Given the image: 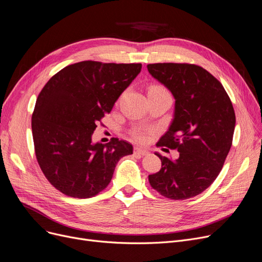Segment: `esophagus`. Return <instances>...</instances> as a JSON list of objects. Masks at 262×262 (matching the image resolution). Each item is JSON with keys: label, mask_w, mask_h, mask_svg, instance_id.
I'll list each match as a JSON object with an SVG mask.
<instances>
[{"label": "esophagus", "mask_w": 262, "mask_h": 262, "mask_svg": "<svg viewBox=\"0 0 262 262\" xmlns=\"http://www.w3.org/2000/svg\"><path fill=\"white\" fill-rule=\"evenodd\" d=\"M134 152H135V154L141 155V156H144V155H147V154H149V151H147L146 149H143V147H138V146H136V147H135Z\"/></svg>", "instance_id": "obj_1"}]
</instances>
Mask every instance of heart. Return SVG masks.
<instances>
[{
  "mask_svg": "<svg viewBox=\"0 0 262 262\" xmlns=\"http://www.w3.org/2000/svg\"><path fill=\"white\" fill-rule=\"evenodd\" d=\"M153 91H158V92H167V90L162 85H152L149 89V92H153ZM133 135H134V138L140 142H144L147 139V134L143 130H135Z\"/></svg>",
  "mask_w": 262,
  "mask_h": 262,
  "instance_id": "obj_1",
  "label": "heart"
}]
</instances>
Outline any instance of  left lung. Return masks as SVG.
I'll return each instance as SVG.
<instances>
[{
  "instance_id": "8db88e82",
  "label": "left lung",
  "mask_w": 262,
  "mask_h": 262,
  "mask_svg": "<svg viewBox=\"0 0 262 262\" xmlns=\"http://www.w3.org/2000/svg\"><path fill=\"white\" fill-rule=\"evenodd\" d=\"M147 71L176 99L172 122L157 146L180 153L172 162L156 152L162 169L149 182L164 197H195L217 178L230 151L235 126L231 100L217 79L198 65L156 63Z\"/></svg>"
}]
</instances>
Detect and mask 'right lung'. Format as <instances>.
Masks as SVG:
<instances>
[{"instance_id": "right-lung-1", "label": "right lung", "mask_w": 262, "mask_h": 262, "mask_svg": "<svg viewBox=\"0 0 262 262\" xmlns=\"http://www.w3.org/2000/svg\"><path fill=\"white\" fill-rule=\"evenodd\" d=\"M141 67L79 62L64 67L41 90L32 116L35 154L45 177L63 194L97 195L110 183L120 159L133 154L127 141L94 143L92 135Z\"/></svg>"}]
</instances>
